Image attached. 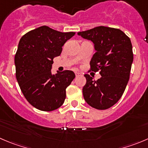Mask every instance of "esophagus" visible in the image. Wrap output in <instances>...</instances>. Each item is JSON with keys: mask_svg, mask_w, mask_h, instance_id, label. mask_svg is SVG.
I'll return each mask as SVG.
<instances>
[{"mask_svg": "<svg viewBox=\"0 0 148 148\" xmlns=\"http://www.w3.org/2000/svg\"><path fill=\"white\" fill-rule=\"evenodd\" d=\"M75 76H76V77H80V76H82V74H81V73H79V72H76L75 73Z\"/></svg>", "mask_w": 148, "mask_h": 148, "instance_id": "esophagus-1", "label": "esophagus"}]
</instances>
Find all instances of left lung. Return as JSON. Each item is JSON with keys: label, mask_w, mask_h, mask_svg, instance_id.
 <instances>
[{"label": "left lung", "mask_w": 148, "mask_h": 148, "mask_svg": "<svg viewBox=\"0 0 148 148\" xmlns=\"http://www.w3.org/2000/svg\"><path fill=\"white\" fill-rule=\"evenodd\" d=\"M77 34L94 43L96 52L90 61V71H100L101 75L97 81L84 75V98L91 107L106 110L119 100L130 79L133 62L131 40L121 30L103 26Z\"/></svg>", "instance_id": "left-lung-1"}]
</instances>
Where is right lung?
Wrapping results in <instances>:
<instances>
[{
    "label": "right lung",
    "instance_id": "add662e5",
    "mask_svg": "<svg viewBox=\"0 0 148 148\" xmlns=\"http://www.w3.org/2000/svg\"><path fill=\"white\" fill-rule=\"evenodd\" d=\"M75 32H61L42 26L21 37L14 63L16 77L27 101L37 109L52 111L66 99V89L75 78L72 71L53 75V58L59 56L62 46Z\"/></svg>",
    "mask_w": 148,
    "mask_h": 148
}]
</instances>
